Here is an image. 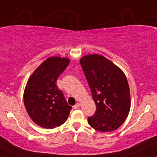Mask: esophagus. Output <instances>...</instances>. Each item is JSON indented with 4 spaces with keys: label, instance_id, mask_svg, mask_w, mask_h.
<instances>
[{
    "label": "esophagus",
    "instance_id": "obj_1",
    "mask_svg": "<svg viewBox=\"0 0 157 157\" xmlns=\"http://www.w3.org/2000/svg\"><path fill=\"white\" fill-rule=\"evenodd\" d=\"M73 107H74V109H78V108L80 107V104H79V103H77V104H76L75 106H73Z\"/></svg>",
    "mask_w": 157,
    "mask_h": 157
}]
</instances>
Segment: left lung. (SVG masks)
Instances as JSON below:
<instances>
[{
  "instance_id": "1",
  "label": "left lung",
  "mask_w": 157,
  "mask_h": 157,
  "mask_svg": "<svg viewBox=\"0 0 157 157\" xmlns=\"http://www.w3.org/2000/svg\"><path fill=\"white\" fill-rule=\"evenodd\" d=\"M80 63L90 87L96 111L88 123L100 132H111L124 122L130 109V92L123 71L102 55L89 54Z\"/></svg>"
}]
</instances>
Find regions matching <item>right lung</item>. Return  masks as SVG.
<instances>
[{
  "label": "right lung",
  "instance_id": "right-lung-1",
  "mask_svg": "<svg viewBox=\"0 0 157 157\" xmlns=\"http://www.w3.org/2000/svg\"><path fill=\"white\" fill-rule=\"evenodd\" d=\"M69 63L65 57H48L27 80L24 92L26 110L34 123L43 128H55L68 119L72 107L56 82Z\"/></svg>",
  "mask_w": 157,
  "mask_h": 157
}]
</instances>
